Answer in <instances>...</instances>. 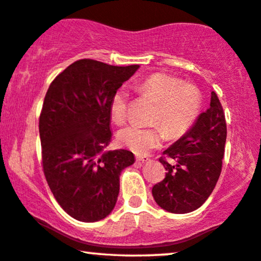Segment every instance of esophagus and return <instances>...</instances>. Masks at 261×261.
Instances as JSON below:
<instances>
[{
  "label": "esophagus",
  "instance_id": "esophagus-1",
  "mask_svg": "<svg viewBox=\"0 0 261 261\" xmlns=\"http://www.w3.org/2000/svg\"><path fill=\"white\" fill-rule=\"evenodd\" d=\"M136 161H139V162H142V163H144V162H148V161H150V159L148 158V156H136Z\"/></svg>",
  "mask_w": 261,
  "mask_h": 261
}]
</instances>
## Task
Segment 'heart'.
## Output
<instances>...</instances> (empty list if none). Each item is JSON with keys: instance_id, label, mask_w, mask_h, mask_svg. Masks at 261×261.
Instances as JSON below:
<instances>
[{"instance_id": "obj_1", "label": "heart", "mask_w": 261, "mask_h": 261, "mask_svg": "<svg viewBox=\"0 0 261 261\" xmlns=\"http://www.w3.org/2000/svg\"><path fill=\"white\" fill-rule=\"evenodd\" d=\"M139 93L149 95L158 102L153 122L162 123L170 136H179L189 129L197 118L200 107V93L189 83L164 73H155L136 84ZM128 93L118 90L111 100L110 114L113 121L122 122L127 117ZM162 126L141 127L129 125L119 132V141L136 154H146L159 147L166 139Z\"/></svg>"}]
</instances>
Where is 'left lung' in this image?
<instances>
[{"instance_id": "obj_1", "label": "left lung", "mask_w": 261, "mask_h": 261, "mask_svg": "<svg viewBox=\"0 0 261 261\" xmlns=\"http://www.w3.org/2000/svg\"><path fill=\"white\" fill-rule=\"evenodd\" d=\"M226 122L217 94L186 134L163 151L160 162L166 177L153 187V197L163 210L188 214L209 198L222 171Z\"/></svg>"}]
</instances>
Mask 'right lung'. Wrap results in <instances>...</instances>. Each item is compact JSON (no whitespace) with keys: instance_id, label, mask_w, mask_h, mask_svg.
<instances>
[{"instance_id":"1","label":"right lung","mask_w":261,"mask_h":261,"mask_svg":"<svg viewBox=\"0 0 261 261\" xmlns=\"http://www.w3.org/2000/svg\"><path fill=\"white\" fill-rule=\"evenodd\" d=\"M139 67L80 59L55 78L44 98V175L59 205L80 222H98L111 214L121 171L135 162L129 150L105 148L112 139V97Z\"/></svg>"}]
</instances>
